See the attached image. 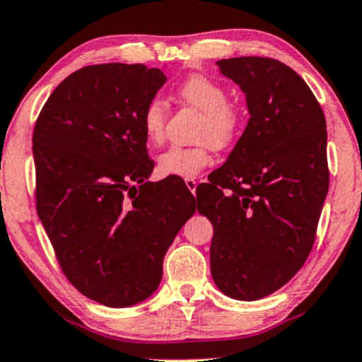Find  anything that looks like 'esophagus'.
I'll return each instance as SVG.
<instances>
[{"instance_id":"1","label":"esophagus","mask_w":362,"mask_h":362,"mask_svg":"<svg viewBox=\"0 0 362 362\" xmlns=\"http://www.w3.org/2000/svg\"><path fill=\"white\" fill-rule=\"evenodd\" d=\"M185 185H187V189H189L190 192H192V194L195 195V189H197V180H195L194 177L185 178Z\"/></svg>"}]
</instances>
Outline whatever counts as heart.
I'll use <instances>...</instances> for the list:
<instances>
[{
    "label": "heart",
    "mask_w": 362,
    "mask_h": 362,
    "mask_svg": "<svg viewBox=\"0 0 362 362\" xmlns=\"http://www.w3.org/2000/svg\"><path fill=\"white\" fill-rule=\"evenodd\" d=\"M180 103L202 112L195 132L194 146H172L158 156V172L163 177H195L211 163L212 146L224 150L234 145L243 128V112L230 104L228 89L204 74H192L177 87ZM168 110L163 99L151 98L141 111L146 141L158 146L165 141Z\"/></svg>",
    "instance_id": "1"
}]
</instances>
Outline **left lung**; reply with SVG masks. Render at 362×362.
Segmentation results:
<instances>
[{
  "label": "left lung",
  "instance_id": "8db88e82",
  "mask_svg": "<svg viewBox=\"0 0 362 362\" xmlns=\"http://www.w3.org/2000/svg\"><path fill=\"white\" fill-rule=\"evenodd\" d=\"M217 65L246 94L251 117L228 162L197 187V211L214 226L217 288L251 302L288 283L312 251L329 190L325 116L305 81L275 59Z\"/></svg>",
  "mask_w": 362,
  "mask_h": 362
}]
</instances>
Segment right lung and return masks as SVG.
Listing matches in <instances>:
<instances>
[{"label":"right lung","mask_w":362,"mask_h":362,"mask_svg":"<svg viewBox=\"0 0 362 362\" xmlns=\"http://www.w3.org/2000/svg\"><path fill=\"white\" fill-rule=\"evenodd\" d=\"M165 81L143 64L87 65L55 87L35 123L38 217L67 280L106 307L158 288L165 252L195 212L182 180L148 182L141 111Z\"/></svg>","instance_id":"1"}]
</instances>
